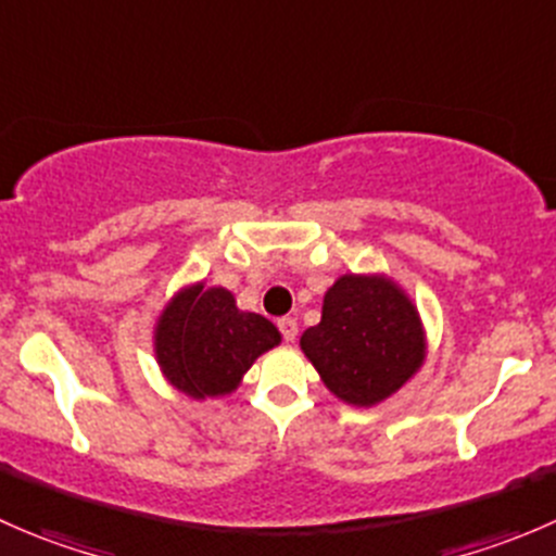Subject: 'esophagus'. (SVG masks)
Returning a JSON list of instances; mask_svg holds the SVG:
<instances>
[{
  "mask_svg": "<svg viewBox=\"0 0 556 556\" xmlns=\"http://www.w3.org/2000/svg\"><path fill=\"white\" fill-rule=\"evenodd\" d=\"M277 325L279 330H282L285 341H295V336H299V323H295L293 317H282Z\"/></svg>",
  "mask_w": 556,
  "mask_h": 556,
  "instance_id": "1",
  "label": "esophagus"
}]
</instances>
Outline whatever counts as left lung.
I'll return each mask as SVG.
<instances>
[{
  "label": "left lung",
  "mask_w": 556,
  "mask_h": 556,
  "mask_svg": "<svg viewBox=\"0 0 556 556\" xmlns=\"http://www.w3.org/2000/svg\"><path fill=\"white\" fill-rule=\"evenodd\" d=\"M301 350L339 401L371 408L395 395L428 357L422 317L387 274H344L323 299V319Z\"/></svg>",
  "instance_id": "1"
}]
</instances>
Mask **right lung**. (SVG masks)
Segmentation results:
<instances>
[{
    "label": "right lung",
    "mask_w": 556,
    "mask_h": 556,
    "mask_svg": "<svg viewBox=\"0 0 556 556\" xmlns=\"http://www.w3.org/2000/svg\"><path fill=\"white\" fill-rule=\"evenodd\" d=\"M279 341L277 325L239 309L231 290L204 282L174 293L153 330L161 374L193 401L231 395L252 363Z\"/></svg>",
    "instance_id": "obj_1"
}]
</instances>
